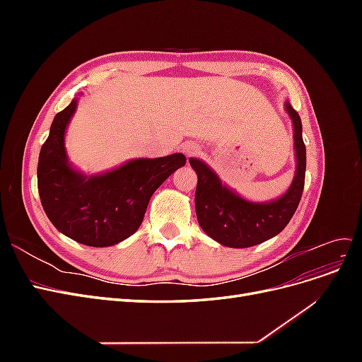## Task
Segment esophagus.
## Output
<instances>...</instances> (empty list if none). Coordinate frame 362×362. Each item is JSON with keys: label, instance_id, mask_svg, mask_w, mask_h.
I'll list each match as a JSON object with an SVG mask.
<instances>
[{"label": "esophagus", "instance_id": "1", "mask_svg": "<svg viewBox=\"0 0 362 362\" xmlns=\"http://www.w3.org/2000/svg\"><path fill=\"white\" fill-rule=\"evenodd\" d=\"M182 152L187 157H194V156L199 154L201 148L196 144H185V145H182Z\"/></svg>", "mask_w": 362, "mask_h": 362}]
</instances>
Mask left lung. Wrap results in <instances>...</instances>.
I'll list each match as a JSON object with an SVG mask.
<instances>
[{"label": "left lung", "instance_id": "obj_1", "mask_svg": "<svg viewBox=\"0 0 362 362\" xmlns=\"http://www.w3.org/2000/svg\"><path fill=\"white\" fill-rule=\"evenodd\" d=\"M286 108L293 120L298 169L290 189L279 199L267 204L249 202L222 185L205 163L190 158L192 168L198 175L194 193L198 222L208 235L223 246L249 247L266 242L279 234L298 210L305 184L306 149L300 116L290 103L286 104Z\"/></svg>", "mask_w": 362, "mask_h": 362}]
</instances>
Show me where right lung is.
Returning a JSON list of instances; mask_svg holds the SVG:
<instances>
[{"mask_svg":"<svg viewBox=\"0 0 362 362\" xmlns=\"http://www.w3.org/2000/svg\"><path fill=\"white\" fill-rule=\"evenodd\" d=\"M76 100L54 117L37 163V189L43 210L59 231L81 245L113 246L133 235L151 196L185 157L137 158L98 177L75 172L64 151V129L75 113Z\"/></svg>","mask_w":362,"mask_h":362,"instance_id":"1","label":"right lung"}]
</instances>
